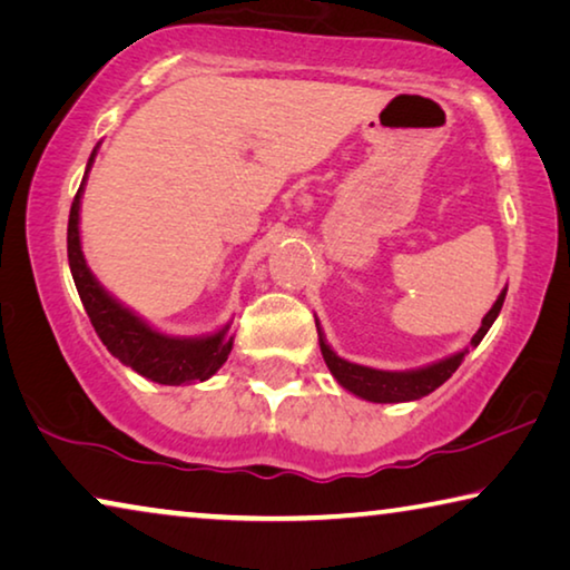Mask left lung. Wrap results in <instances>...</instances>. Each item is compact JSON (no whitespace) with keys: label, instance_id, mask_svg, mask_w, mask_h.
<instances>
[{"label":"left lung","instance_id":"left-lung-1","mask_svg":"<svg viewBox=\"0 0 570 570\" xmlns=\"http://www.w3.org/2000/svg\"><path fill=\"white\" fill-rule=\"evenodd\" d=\"M504 294L508 288H502V294L497 296V302L492 304V309L484 314L482 327L476 330L469 345L476 347L482 342V337L500 314L502 304H504ZM317 332H320V347H322V357L327 363L330 373L337 377V383L345 387V391L355 393L357 399H365L370 403H405V401H419L423 395H429L436 391L439 385H444L451 375L456 373V367L462 365V360L469 350L456 352V355L439 360V363L419 367V370H403V373H391V370H375V367H365V365H355L342 360L337 352H334L327 342H324V334L320 330L317 322Z\"/></svg>","mask_w":570,"mask_h":570}]
</instances>
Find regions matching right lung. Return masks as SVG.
<instances>
[{
	"label": "right lung",
	"mask_w": 570,
	"mask_h": 570,
	"mask_svg": "<svg viewBox=\"0 0 570 570\" xmlns=\"http://www.w3.org/2000/svg\"><path fill=\"white\" fill-rule=\"evenodd\" d=\"M96 149L88 159L86 175L94 165ZM83 183H80L76 200L70 205L68 218V264L73 274L80 302L86 306L90 324L106 350L116 360H121L126 367L137 370L139 375L161 385H183V383H203L207 377L218 373L233 350V337H228V324L220 332L207 334V337H169L151 330L147 322L137 317L131 309L114 299L106 288L96 282L80 250V195H83Z\"/></svg>",
	"instance_id": "obj_1"
}]
</instances>
